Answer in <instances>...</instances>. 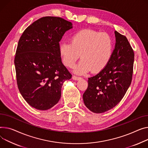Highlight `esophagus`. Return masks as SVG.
<instances>
[{
  "instance_id": "1",
  "label": "esophagus",
  "mask_w": 148,
  "mask_h": 148,
  "mask_svg": "<svg viewBox=\"0 0 148 148\" xmlns=\"http://www.w3.org/2000/svg\"><path fill=\"white\" fill-rule=\"evenodd\" d=\"M73 79L74 80H78L81 79V77H77V76H75V75H73Z\"/></svg>"
}]
</instances>
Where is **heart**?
I'll use <instances>...</instances> for the list:
<instances>
[{"label":"heart","instance_id":"heart-1","mask_svg":"<svg viewBox=\"0 0 148 148\" xmlns=\"http://www.w3.org/2000/svg\"><path fill=\"white\" fill-rule=\"evenodd\" d=\"M70 43L62 42L59 53L65 65L72 68L80 55L82 60L75 72L84 74L101 71L110 62L113 53V42L106 33L92 29H83L70 37Z\"/></svg>","mask_w":148,"mask_h":148}]
</instances>
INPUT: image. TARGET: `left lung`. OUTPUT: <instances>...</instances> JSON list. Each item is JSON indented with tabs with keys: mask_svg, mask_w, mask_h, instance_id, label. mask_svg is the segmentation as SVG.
<instances>
[{
	"mask_svg": "<svg viewBox=\"0 0 148 148\" xmlns=\"http://www.w3.org/2000/svg\"><path fill=\"white\" fill-rule=\"evenodd\" d=\"M116 43L110 62L97 75L88 78L83 95L86 106L99 114L110 110L125 95L132 80L134 53L127 37L115 32Z\"/></svg>",
	"mask_w": 148,
	"mask_h": 148,
	"instance_id": "1",
	"label": "left lung"
}]
</instances>
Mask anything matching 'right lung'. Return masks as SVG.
I'll list each match as a JSON object with an SVG mask.
<instances>
[{
    "label": "right lung",
    "mask_w": 148,
    "mask_h": 148,
    "mask_svg": "<svg viewBox=\"0 0 148 148\" xmlns=\"http://www.w3.org/2000/svg\"><path fill=\"white\" fill-rule=\"evenodd\" d=\"M72 28L62 18L45 16L29 25L19 38L14 60L17 86L25 101L37 110L55 105L63 83L72 77L59 53V42Z\"/></svg>",
    "instance_id": "right-lung-1"
}]
</instances>
